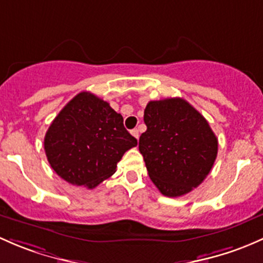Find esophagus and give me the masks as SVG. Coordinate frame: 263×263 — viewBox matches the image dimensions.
<instances>
[{"mask_svg": "<svg viewBox=\"0 0 263 263\" xmlns=\"http://www.w3.org/2000/svg\"><path fill=\"white\" fill-rule=\"evenodd\" d=\"M131 135H132V136L135 137V139H136L137 141H139V137H140L139 129H137V128H134V129H132V131H131Z\"/></svg>", "mask_w": 263, "mask_h": 263, "instance_id": "obj_1", "label": "esophagus"}]
</instances>
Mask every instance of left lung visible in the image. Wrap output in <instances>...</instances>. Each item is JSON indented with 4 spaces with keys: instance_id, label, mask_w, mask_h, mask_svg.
<instances>
[{
    "instance_id": "1",
    "label": "left lung",
    "mask_w": 263,
    "mask_h": 263,
    "mask_svg": "<svg viewBox=\"0 0 263 263\" xmlns=\"http://www.w3.org/2000/svg\"><path fill=\"white\" fill-rule=\"evenodd\" d=\"M143 121L147 129L140 136L139 150L160 193L175 198L199 186L218 153L208 121L182 98L148 102Z\"/></svg>"
}]
</instances>
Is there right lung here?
<instances>
[{
	"label": "right lung",
	"mask_w": 263,
	"mask_h": 263,
	"mask_svg": "<svg viewBox=\"0 0 263 263\" xmlns=\"http://www.w3.org/2000/svg\"><path fill=\"white\" fill-rule=\"evenodd\" d=\"M136 145L122 116L89 92L77 95L60 110L44 139L52 170L88 189L112 176L123 154Z\"/></svg>",
	"instance_id": "1"
}]
</instances>
